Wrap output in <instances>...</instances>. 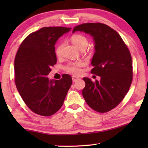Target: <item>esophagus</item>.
Here are the masks:
<instances>
[{"label":"esophagus","mask_w":148,"mask_h":148,"mask_svg":"<svg viewBox=\"0 0 148 148\" xmlns=\"http://www.w3.org/2000/svg\"><path fill=\"white\" fill-rule=\"evenodd\" d=\"M72 79H73V82H76L77 80L79 79V77H76V76H73Z\"/></svg>","instance_id":"34e87169"}]
</instances>
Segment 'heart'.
<instances>
[{
	"instance_id": "heart-1",
	"label": "heart",
	"mask_w": 148,
	"mask_h": 148,
	"mask_svg": "<svg viewBox=\"0 0 148 148\" xmlns=\"http://www.w3.org/2000/svg\"><path fill=\"white\" fill-rule=\"evenodd\" d=\"M71 42L77 48H79L80 50H85L88 46V40L86 36L82 35V34H75L71 36ZM62 44H59L56 46L55 48V54L57 56H60L62 53ZM84 65V62L82 60H78V61L71 62L68 63L64 66V70L69 73L78 75L79 74L82 70L81 68Z\"/></svg>"
}]
</instances>
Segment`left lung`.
I'll use <instances>...</instances> for the list:
<instances>
[{
	"label": "left lung",
	"instance_id": "1",
	"mask_svg": "<svg viewBox=\"0 0 148 148\" xmlns=\"http://www.w3.org/2000/svg\"><path fill=\"white\" fill-rule=\"evenodd\" d=\"M77 31L93 37L95 53L91 73L100 77L99 82L83 78L86 86L82 95L93 110L107 112L120 104L131 86L133 66L130 52L120 35L104 23H83L75 27L73 33Z\"/></svg>",
	"mask_w": 148,
	"mask_h": 148
}]
</instances>
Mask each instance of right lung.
Segmentation results:
<instances>
[{
  "label": "right lung",
  "instance_id": "right-lung-1",
  "mask_svg": "<svg viewBox=\"0 0 148 148\" xmlns=\"http://www.w3.org/2000/svg\"><path fill=\"white\" fill-rule=\"evenodd\" d=\"M71 28L45 27L30 34L20 45L15 58V82L20 96L36 114L49 116L63 104L72 84L69 75L59 80L47 75L56 63L55 45Z\"/></svg>",
  "mask_w": 148,
  "mask_h": 148
}]
</instances>
